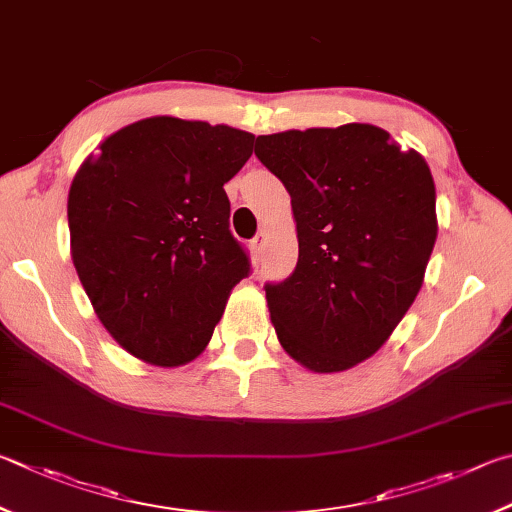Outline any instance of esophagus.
Wrapping results in <instances>:
<instances>
[{
  "instance_id": "obj_1",
  "label": "esophagus",
  "mask_w": 512,
  "mask_h": 512,
  "mask_svg": "<svg viewBox=\"0 0 512 512\" xmlns=\"http://www.w3.org/2000/svg\"><path fill=\"white\" fill-rule=\"evenodd\" d=\"M265 242H267V236H265V233H258V236L249 242L251 254H254V256H263V251H265Z\"/></svg>"
}]
</instances>
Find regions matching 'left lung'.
I'll return each mask as SVG.
<instances>
[{
  "mask_svg": "<svg viewBox=\"0 0 512 512\" xmlns=\"http://www.w3.org/2000/svg\"><path fill=\"white\" fill-rule=\"evenodd\" d=\"M254 152L288 188L299 238L297 270L265 285L276 337L308 371L353 369L423 288L438 233L427 161L371 123L265 134Z\"/></svg>",
  "mask_w": 512,
  "mask_h": 512,
  "instance_id": "8db88e82",
  "label": "left lung"
}]
</instances>
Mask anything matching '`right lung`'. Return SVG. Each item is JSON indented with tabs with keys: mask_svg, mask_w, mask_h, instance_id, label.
<instances>
[{
	"mask_svg": "<svg viewBox=\"0 0 512 512\" xmlns=\"http://www.w3.org/2000/svg\"><path fill=\"white\" fill-rule=\"evenodd\" d=\"M254 139L231 125L150 116L80 164L67 200L71 261L96 317L137 360L193 362L249 274L222 186Z\"/></svg>",
	"mask_w": 512,
	"mask_h": 512,
	"instance_id": "obj_1",
	"label": "right lung"
}]
</instances>
